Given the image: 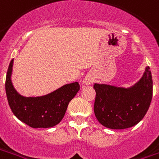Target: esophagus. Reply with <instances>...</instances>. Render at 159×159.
Listing matches in <instances>:
<instances>
[{"instance_id": "1", "label": "esophagus", "mask_w": 159, "mask_h": 159, "mask_svg": "<svg viewBox=\"0 0 159 159\" xmlns=\"http://www.w3.org/2000/svg\"><path fill=\"white\" fill-rule=\"evenodd\" d=\"M93 82V78L91 76H87L84 79V83L86 85H90Z\"/></svg>"}]
</instances>
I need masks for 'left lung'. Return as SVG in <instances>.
<instances>
[{
    "instance_id": "1",
    "label": "left lung",
    "mask_w": 159,
    "mask_h": 159,
    "mask_svg": "<svg viewBox=\"0 0 159 159\" xmlns=\"http://www.w3.org/2000/svg\"><path fill=\"white\" fill-rule=\"evenodd\" d=\"M94 114L98 122L109 129H126L139 123L148 112L152 98L150 67L140 81L129 89L95 83Z\"/></svg>"
}]
</instances>
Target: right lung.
<instances>
[{
    "label": "right lung",
    "mask_w": 159,
    "mask_h": 159,
    "mask_svg": "<svg viewBox=\"0 0 159 159\" xmlns=\"http://www.w3.org/2000/svg\"><path fill=\"white\" fill-rule=\"evenodd\" d=\"M12 64L13 59L8 66L5 87L9 106L15 116L33 128H49L59 124L64 117L69 102L79 91V83L66 84L42 97L25 98L12 86Z\"/></svg>",
    "instance_id": "add662e5"
}]
</instances>
